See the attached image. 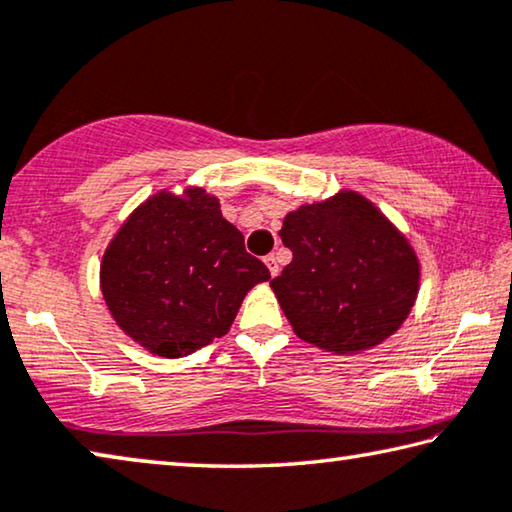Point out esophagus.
<instances>
[{"label":"esophagus","instance_id":"obj_1","mask_svg":"<svg viewBox=\"0 0 512 512\" xmlns=\"http://www.w3.org/2000/svg\"><path fill=\"white\" fill-rule=\"evenodd\" d=\"M264 264L269 266L271 275H278V273H280V266H278V259H275V255H266V257H264Z\"/></svg>","mask_w":512,"mask_h":512}]
</instances>
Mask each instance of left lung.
Returning a JSON list of instances; mask_svg holds the SVG:
<instances>
[{
  "mask_svg": "<svg viewBox=\"0 0 512 512\" xmlns=\"http://www.w3.org/2000/svg\"><path fill=\"white\" fill-rule=\"evenodd\" d=\"M280 239L294 259L271 289L303 342L339 355L369 351L415 307V248L358 191L300 205L282 221Z\"/></svg>",
  "mask_w": 512,
  "mask_h": 512,
  "instance_id": "obj_1",
  "label": "left lung"
}]
</instances>
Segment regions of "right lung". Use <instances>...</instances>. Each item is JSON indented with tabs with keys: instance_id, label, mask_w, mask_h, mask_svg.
Masks as SVG:
<instances>
[{
	"instance_id": "add662e5",
	"label": "right lung",
	"mask_w": 512,
	"mask_h": 512,
	"mask_svg": "<svg viewBox=\"0 0 512 512\" xmlns=\"http://www.w3.org/2000/svg\"><path fill=\"white\" fill-rule=\"evenodd\" d=\"M271 273L200 186L159 191L104 250L100 289L113 321L145 351L182 358L230 330L243 298Z\"/></svg>"
}]
</instances>
